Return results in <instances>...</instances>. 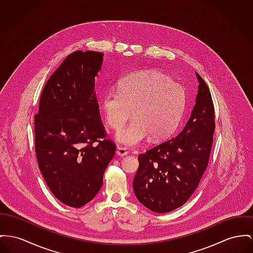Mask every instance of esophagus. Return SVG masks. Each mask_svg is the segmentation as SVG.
<instances>
[{"label":"esophagus","instance_id":"1","mask_svg":"<svg viewBox=\"0 0 253 253\" xmlns=\"http://www.w3.org/2000/svg\"><path fill=\"white\" fill-rule=\"evenodd\" d=\"M116 153H117V155H118V156L123 157V156H126L128 152H127V151H126L125 148H123V147H118V148H117V151H116Z\"/></svg>","mask_w":253,"mask_h":253}]
</instances>
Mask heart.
<instances>
[{
	"label": "heart",
	"instance_id": "1",
	"mask_svg": "<svg viewBox=\"0 0 253 253\" xmlns=\"http://www.w3.org/2000/svg\"><path fill=\"white\" fill-rule=\"evenodd\" d=\"M185 103L183 87L156 71H140L118 84V92L108 91L101 99V110L109 126L121 128L115 140L126 147L168 136L181 117Z\"/></svg>",
	"mask_w": 253,
	"mask_h": 253
}]
</instances>
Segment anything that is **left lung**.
<instances>
[{"label": "left lung", "mask_w": 253, "mask_h": 253, "mask_svg": "<svg viewBox=\"0 0 253 253\" xmlns=\"http://www.w3.org/2000/svg\"><path fill=\"white\" fill-rule=\"evenodd\" d=\"M199 82L196 102L184 127L174 137L138 156L133 180L137 200L156 213L183 205L207 168L215 130V111L208 86Z\"/></svg>", "instance_id": "obj_1"}]
</instances>
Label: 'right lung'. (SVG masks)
<instances>
[{
    "instance_id": "add662e5",
    "label": "right lung",
    "mask_w": 253,
    "mask_h": 253,
    "mask_svg": "<svg viewBox=\"0 0 253 253\" xmlns=\"http://www.w3.org/2000/svg\"><path fill=\"white\" fill-rule=\"evenodd\" d=\"M102 61L99 51L68 55L44 86L34 116L38 167L54 197L75 208L99 193L116 150L104 139L96 98Z\"/></svg>"
}]
</instances>
